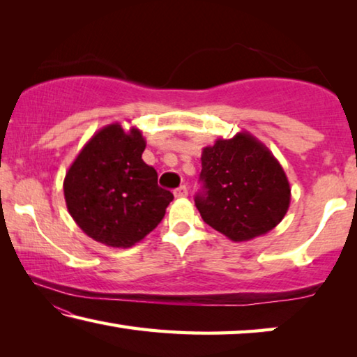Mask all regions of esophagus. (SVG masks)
Masks as SVG:
<instances>
[{
	"instance_id": "34e87169",
	"label": "esophagus",
	"mask_w": 357,
	"mask_h": 357,
	"mask_svg": "<svg viewBox=\"0 0 357 357\" xmlns=\"http://www.w3.org/2000/svg\"><path fill=\"white\" fill-rule=\"evenodd\" d=\"M187 187L185 185H181V187H178L176 190H174V197L176 198H185L187 197Z\"/></svg>"
}]
</instances>
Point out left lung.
<instances>
[{
    "instance_id": "obj_1",
    "label": "left lung",
    "mask_w": 357,
    "mask_h": 357,
    "mask_svg": "<svg viewBox=\"0 0 357 357\" xmlns=\"http://www.w3.org/2000/svg\"><path fill=\"white\" fill-rule=\"evenodd\" d=\"M202 219L223 236L243 243L263 236L285 217L291 189L280 162L249 132L203 148Z\"/></svg>"
}]
</instances>
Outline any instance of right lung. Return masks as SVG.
Returning a JSON list of instances; mask_svg holds the SVG:
<instances>
[{
	"mask_svg": "<svg viewBox=\"0 0 357 357\" xmlns=\"http://www.w3.org/2000/svg\"><path fill=\"white\" fill-rule=\"evenodd\" d=\"M142 130L119 123L96 132L64 178L69 214L100 244L129 249L164 219L173 193L157 185V172L142 154Z\"/></svg>",
	"mask_w": 357,
	"mask_h": 357,
	"instance_id": "right-lung-1",
	"label": "right lung"
}]
</instances>
